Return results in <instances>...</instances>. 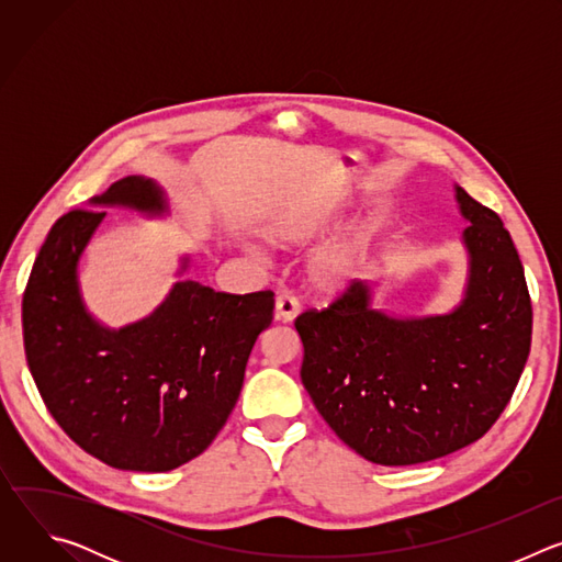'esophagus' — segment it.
Listing matches in <instances>:
<instances>
[{"label": "esophagus", "mask_w": 562, "mask_h": 562, "mask_svg": "<svg viewBox=\"0 0 562 562\" xmlns=\"http://www.w3.org/2000/svg\"><path fill=\"white\" fill-rule=\"evenodd\" d=\"M300 313V302L291 293H280L276 297V319L280 323H291V319Z\"/></svg>", "instance_id": "esophagus-1"}]
</instances>
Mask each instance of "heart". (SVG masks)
<instances>
[{
    "mask_svg": "<svg viewBox=\"0 0 562 562\" xmlns=\"http://www.w3.org/2000/svg\"><path fill=\"white\" fill-rule=\"evenodd\" d=\"M367 247V235L356 233L334 249L319 254L311 265V280L323 291H338L349 284L360 269Z\"/></svg>",
    "mask_w": 562,
    "mask_h": 562,
    "instance_id": "b5f03b06",
    "label": "heart"
}]
</instances>
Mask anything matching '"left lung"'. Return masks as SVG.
<instances>
[{"label": "left lung", "mask_w": 562, "mask_h": 562, "mask_svg": "<svg viewBox=\"0 0 562 562\" xmlns=\"http://www.w3.org/2000/svg\"><path fill=\"white\" fill-rule=\"evenodd\" d=\"M469 217L471 273L449 315L393 319L353 280L295 317L302 384L317 414L362 458L405 467L483 438L505 412L531 347V297L496 211L456 189Z\"/></svg>", "instance_id": "1"}]
</instances>
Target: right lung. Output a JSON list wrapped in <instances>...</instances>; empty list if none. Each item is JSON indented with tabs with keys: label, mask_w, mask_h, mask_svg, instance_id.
<instances>
[{
	"label": "right lung",
	"mask_w": 562,
	"mask_h": 562,
	"mask_svg": "<svg viewBox=\"0 0 562 562\" xmlns=\"http://www.w3.org/2000/svg\"><path fill=\"white\" fill-rule=\"evenodd\" d=\"M93 204L165 209L144 178L113 184ZM104 215L72 209L53 224L22 300L26 362L46 409L77 447L115 469L171 471L226 425L276 297L187 280L142 323L102 329L79 300L75 269Z\"/></svg>",
	"instance_id": "obj_1"
}]
</instances>
